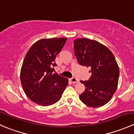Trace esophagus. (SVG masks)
Returning <instances> with one entry per match:
<instances>
[{
  "mask_svg": "<svg viewBox=\"0 0 134 134\" xmlns=\"http://www.w3.org/2000/svg\"><path fill=\"white\" fill-rule=\"evenodd\" d=\"M70 80H71V82H72V83H78L79 81H78V79H76V78H71V79H70Z\"/></svg>",
  "mask_w": 134,
  "mask_h": 134,
  "instance_id": "1",
  "label": "esophagus"
}]
</instances>
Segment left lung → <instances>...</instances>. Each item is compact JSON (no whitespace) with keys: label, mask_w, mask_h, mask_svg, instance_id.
I'll return each mask as SVG.
<instances>
[{"label":"left lung","mask_w":134,"mask_h":134,"mask_svg":"<svg viewBox=\"0 0 134 134\" xmlns=\"http://www.w3.org/2000/svg\"><path fill=\"white\" fill-rule=\"evenodd\" d=\"M74 51L78 63L90 69L92 75L84 84V92L80 94L87 106H104L113 97L118 86L119 69L113 53L104 44L87 38L74 41Z\"/></svg>","instance_id":"8db88e82"}]
</instances>
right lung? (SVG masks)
Masks as SVG:
<instances>
[{
  "label": "right lung",
  "instance_id": "right-lung-1",
  "mask_svg": "<svg viewBox=\"0 0 134 134\" xmlns=\"http://www.w3.org/2000/svg\"><path fill=\"white\" fill-rule=\"evenodd\" d=\"M66 37L42 39L27 52L21 70V82L27 97L43 106L57 102L68 85V79L52 73L57 65L56 55L67 41Z\"/></svg>",
  "mask_w": 134,
  "mask_h": 134
}]
</instances>
